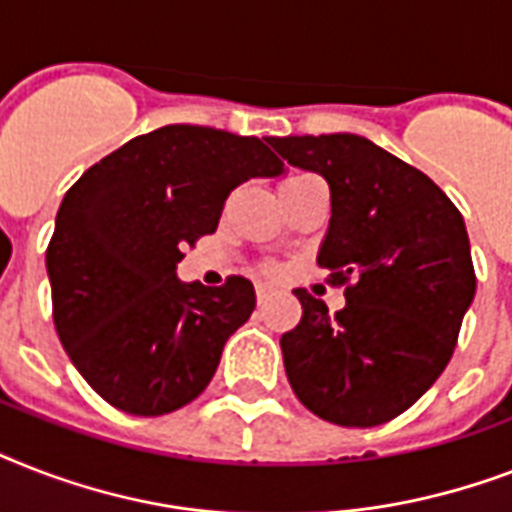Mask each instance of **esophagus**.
I'll return each instance as SVG.
<instances>
[{
  "label": "esophagus",
  "instance_id": "1",
  "mask_svg": "<svg viewBox=\"0 0 512 512\" xmlns=\"http://www.w3.org/2000/svg\"><path fill=\"white\" fill-rule=\"evenodd\" d=\"M255 295H257V303H265V300H271V297L276 295V287L268 284V281H257Z\"/></svg>",
  "mask_w": 512,
  "mask_h": 512
}]
</instances>
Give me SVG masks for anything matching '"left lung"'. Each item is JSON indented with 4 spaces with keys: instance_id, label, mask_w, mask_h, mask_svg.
Listing matches in <instances>:
<instances>
[{
    "instance_id": "8db88e82",
    "label": "left lung",
    "mask_w": 512,
    "mask_h": 512,
    "mask_svg": "<svg viewBox=\"0 0 512 512\" xmlns=\"http://www.w3.org/2000/svg\"><path fill=\"white\" fill-rule=\"evenodd\" d=\"M329 183L319 265L345 287L335 316L295 289L303 319L281 335L295 396L321 420L374 428L406 412L444 372L476 273L460 209L428 175L350 132L268 140Z\"/></svg>"
}]
</instances>
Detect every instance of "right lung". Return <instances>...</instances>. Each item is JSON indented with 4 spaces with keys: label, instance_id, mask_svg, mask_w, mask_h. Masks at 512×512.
Instances as JSON below:
<instances>
[{
    "label": "right lung",
    "instance_id": "obj_1",
    "mask_svg": "<svg viewBox=\"0 0 512 512\" xmlns=\"http://www.w3.org/2000/svg\"><path fill=\"white\" fill-rule=\"evenodd\" d=\"M284 164L263 140L167 124L92 164L60 201L47 247L52 321L108 404L159 417L207 388L255 287L177 279L183 249L215 233L228 193Z\"/></svg>",
    "mask_w": 512,
    "mask_h": 512
}]
</instances>
